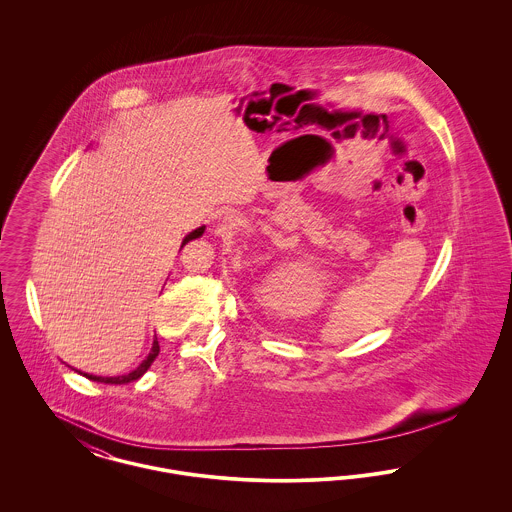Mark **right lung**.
<instances>
[{
  "mask_svg": "<svg viewBox=\"0 0 512 512\" xmlns=\"http://www.w3.org/2000/svg\"><path fill=\"white\" fill-rule=\"evenodd\" d=\"M203 232H205V226H199V228H195L194 232H190L184 240H182V245H180V249L184 247V245L188 244V242H192L195 238H199V236H203ZM159 355V341L157 338L153 340V345H151V351H149V355H147L146 359L142 361V365L138 366L136 370H132V372H128V374H122V376H94V374H82V376H86L88 380H94V382H101V384H115V386H121V384H128V382H134V380H138V378H142L144 374L147 372V368L151 366V363L155 361V357Z\"/></svg>",
  "mask_w": 512,
  "mask_h": 512,
  "instance_id": "1",
  "label": "right lung"
}]
</instances>
